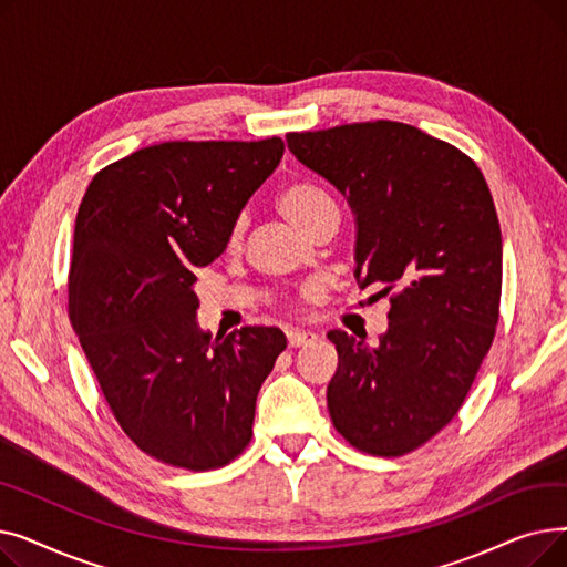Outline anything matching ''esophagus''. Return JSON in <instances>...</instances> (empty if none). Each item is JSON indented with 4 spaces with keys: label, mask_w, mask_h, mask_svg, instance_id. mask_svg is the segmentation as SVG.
Masks as SVG:
<instances>
[{
    "label": "esophagus",
    "mask_w": 567,
    "mask_h": 567,
    "mask_svg": "<svg viewBox=\"0 0 567 567\" xmlns=\"http://www.w3.org/2000/svg\"><path fill=\"white\" fill-rule=\"evenodd\" d=\"M312 340H317V336L310 333V331H287V342H289V347H306V344H310Z\"/></svg>",
    "instance_id": "obj_1"
}]
</instances>
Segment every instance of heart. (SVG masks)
Wrapping results in <instances>:
<instances>
[{"label":"heart","mask_w":567,"mask_h":567,"mask_svg":"<svg viewBox=\"0 0 567 567\" xmlns=\"http://www.w3.org/2000/svg\"><path fill=\"white\" fill-rule=\"evenodd\" d=\"M278 208L287 220L303 231H308L326 212H338L331 195L310 182H293L285 186L278 195ZM238 236H241V223L234 225L231 241H238Z\"/></svg>","instance_id":"obj_1"}]
</instances>
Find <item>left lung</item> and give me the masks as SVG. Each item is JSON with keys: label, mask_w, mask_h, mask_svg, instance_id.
I'll return each mask as SVG.
<instances>
[{"label": "left lung", "mask_w": 567, "mask_h": 567, "mask_svg": "<svg viewBox=\"0 0 567 567\" xmlns=\"http://www.w3.org/2000/svg\"><path fill=\"white\" fill-rule=\"evenodd\" d=\"M287 146L347 199L355 280L393 291L377 344L329 331L331 421L363 453H411L455 419L496 333L503 246L485 176L400 122L289 133Z\"/></svg>", "instance_id": "left-lung-1"}]
</instances>
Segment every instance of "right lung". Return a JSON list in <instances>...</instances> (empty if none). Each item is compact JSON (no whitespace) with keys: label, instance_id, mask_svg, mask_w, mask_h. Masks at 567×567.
<instances>
[{"label":"right lung","instance_id":"1","mask_svg":"<svg viewBox=\"0 0 567 567\" xmlns=\"http://www.w3.org/2000/svg\"><path fill=\"white\" fill-rule=\"evenodd\" d=\"M285 154L259 142H163L89 184L75 218L69 315L116 423L146 455L208 471L241 455L285 351L276 326L212 338L195 268L212 264Z\"/></svg>","mask_w":567,"mask_h":567}]
</instances>
